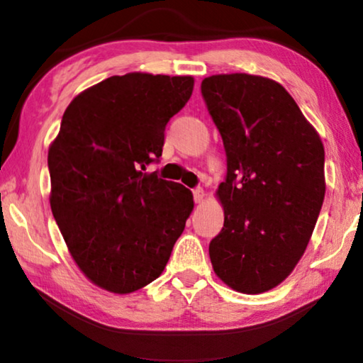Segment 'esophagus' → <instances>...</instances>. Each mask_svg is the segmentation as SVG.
Listing matches in <instances>:
<instances>
[{
	"instance_id": "34e87169",
	"label": "esophagus",
	"mask_w": 363,
	"mask_h": 363,
	"mask_svg": "<svg viewBox=\"0 0 363 363\" xmlns=\"http://www.w3.org/2000/svg\"><path fill=\"white\" fill-rule=\"evenodd\" d=\"M193 200H195V203H201L205 200V190H203L201 186H198L193 190Z\"/></svg>"
}]
</instances>
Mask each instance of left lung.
I'll use <instances>...</instances> for the list:
<instances>
[{"label": "left lung", "instance_id": "8db88e82", "mask_svg": "<svg viewBox=\"0 0 363 363\" xmlns=\"http://www.w3.org/2000/svg\"><path fill=\"white\" fill-rule=\"evenodd\" d=\"M201 96L226 152L213 269L235 291L261 294L291 274L311 240L325 195L324 145L271 79L220 74L203 79Z\"/></svg>", "mask_w": 363, "mask_h": 363}]
</instances>
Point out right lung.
Masks as SVG:
<instances>
[{
  "mask_svg": "<svg viewBox=\"0 0 363 363\" xmlns=\"http://www.w3.org/2000/svg\"><path fill=\"white\" fill-rule=\"evenodd\" d=\"M193 77L112 76L74 99L49 147L51 210L84 274L128 294L155 281L193 210L191 191L145 173Z\"/></svg>",
  "mask_w": 363,
  "mask_h": 363,
  "instance_id": "1",
  "label": "right lung"
}]
</instances>
